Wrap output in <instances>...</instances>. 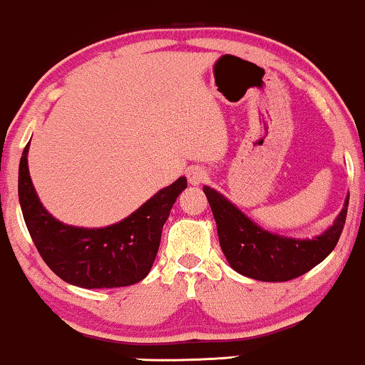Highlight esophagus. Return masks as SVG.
<instances>
[{"label": "esophagus", "instance_id": "1", "mask_svg": "<svg viewBox=\"0 0 365 365\" xmlns=\"http://www.w3.org/2000/svg\"><path fill=\"white\" fill-rule=\"evenodd\" d=\"M207 178H208L207 169H203V167H200V165L191 167V169L187 170V179H190V182L192 184V186L205 182L207 181Z\"/></svg>", "mask_w": 365, "mask_h": 365}]
</instances>
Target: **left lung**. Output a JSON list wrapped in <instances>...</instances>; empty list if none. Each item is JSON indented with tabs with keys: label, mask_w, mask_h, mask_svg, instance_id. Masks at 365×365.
Returning <instances> with one entry per match:
<instances>
[{
	"label": "left lung",
	"mask_w": 365,
	"mask_h": 365,
	"mask_svg": "<svg viewBox=\"0 0 365 365\" xmlns=\"http://www.w3.org/2000/svg\"><path fill=\"white\" fill-rule=\"evenodd\" d=\"M217 222L218 239L235 272L261 282H289L319 264L335 250L344 230L345 207L324 234L314 239H290L261 229L212 187H203Z\"/></svg>",
	"instance_id": "left-lung-1"
}]
</instances>
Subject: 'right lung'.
Listing matches in <instances>:
<instances>
[{
  "instance_id": "obj_1",
  "label": "right lung",
  "mask_w": 365,
  "mask_h": 365,
  "mask_svg": "<svg viewBox=\"0 0 365 365\" xmlns=\"http://www.w3.org/2000/svg\"><path fill=\"white\" fill-rule=\"evenodd\" d=\"M29 145L19 169V200L29 234L46 264L68 284L83 289L133 285L148 275L160 246L162 227L186 178L164 187L119 224L104 229L64 225L46 212L30 181Z\"/></svg>"
}]
</instances>
